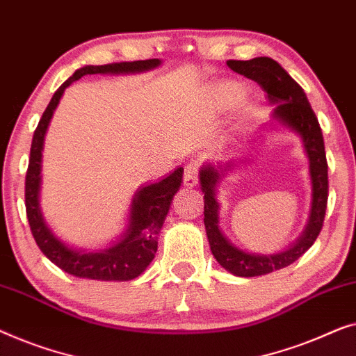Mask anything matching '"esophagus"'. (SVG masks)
<instances>
[{"instance_id":"1","label":"esophagus","mask_w":356,"mask_h":356,"mask_svg":"<svg viewBox=\"0 0 356 356\" xmlns=\"http://www.w3.org/2000/svg\"><path fill=\"white\" fill-rule=\"evenodd\" d=\"M198 171H200V161L198 159H190L184 168V185L185 187L192 188L198 184Z\"/></svg>"}]
</instances>
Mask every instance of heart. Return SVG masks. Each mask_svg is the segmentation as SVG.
I'll return each instance as SVG.
<instances>
[{
	"mask_svg": "<svg viewBox=\"0 0 356 356\" xmlns=\"http://www.w3.org/2000/svg\"><path fill=\"white\" fill-rule=\"evenodd\" d=\"M227 97H232V95H230V93H229V95H227Z\"/></svg>",
	"mask_w": 356,
	"mask_h": 356,
	"instance_id": "1",
	"label": "heart"
}]
</instances>
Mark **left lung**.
Masks as SVG:
<instances>
[{"instance_id": "8db88e82", "label": "left lung", "mask_w": 356, "mask_h": 356, "mask_svg": "<svg viewBox=\"0 0 356 356\" xmlns=\"http://www.w3.org/2000/svg\"><path fill=\"white\" fill-rule=\"evenodd\" d=\"M227 66L237 74L254 80L266 92L269 103L274 104L273 118L302 137L303 148L309 161L312 209H309L307 229L292 247L276 254L247 253L229 242L222 230L219 229V203L216 200V185L224 177L226 169L222 171V166L214 168L213 164H207L200 171V185L204 193V229H207L209 247L216 261L234 276H264L297 261L321 232L329 192L324 138L316 114L312 109V104L308 103L303 88L289 76L279 63L271 58L261 56L250 59V61L229 59Z\"/></svg>"}]
</instances>
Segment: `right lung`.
Here are the masks:
<instances>
[{"instance_id":"right-lung-1","label":"right lung","mask_w":356,"mask_h":356,"mask_svg":"<svg viewBox=\"0 0 356 356\" xmlns=\"http://www.w3.org/2000/svg\"><path fill=\"white\" fill-rule=\"evenodd\" d=\"M159 59H145V61L113 63L104 66H85L74 72L56 92L51 102L44 109L37 129L33 132L32 148L26 174V209L29 226L44 257L61 268L63 271L76 277L95 280H130L138 277L148 264L153 261L158 250V235L163 227L166 214L171 208L174 195L180 188L184 169L177 168L166 179L156 184L142 187L135 193L130 207L127 232L111 248L102 252H80L63 243L51 229L47 226L40 211V182H42V149L47 129L51 121L54 109L61 99L64 90L72 82L88 74H129L143 72L158 67Z\"/></svg>"}]
</instances>
